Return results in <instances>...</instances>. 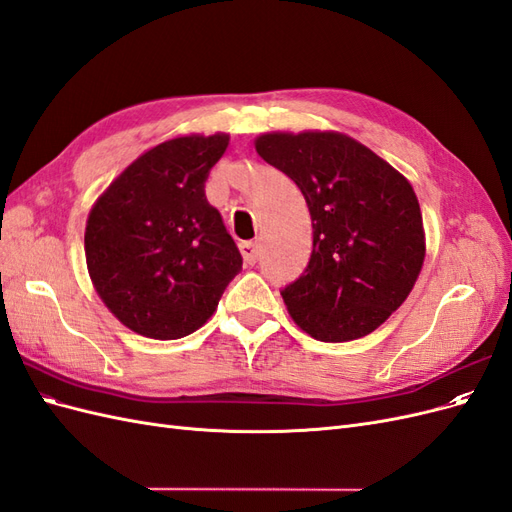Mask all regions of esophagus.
I'll use <instances>...</instances> for the list:
<instances>
[{
	"label": "esophagus",
	"mask_w": 512,
	"mask_h": 512,
	"mask_svg": "<svg viewBox=\"0 0 512 512\" xmlns=\"http://www.w3.org/2000/svg\"><path fill=\"white\" fill-rule=\"evenodd\" d=\"M239 247H241V254H243V260L247 262V265H256L258 256H260V245L256 241H241Z\"/></svg>",
	"instance_id": "34e87169"
}]
</instances>
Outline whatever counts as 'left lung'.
<instances>
[{
  "label": "left lung",
  "instance_id": "8db88e82",
  "mask_svg": "<svg viewBox=\"0 0 512 512\" xmlns=\"http://www.w3.org/2000/svg\"><path fill=\"white\" fill-rule=\"evenodd\" d=\"M256 151L297 183L312 215V256L282 288L292 320L320 342L376 331L423 267V218L412 185L337 132L262 134Z\"/></svg>",
  "mask_w": 512,
  "mask_h": 512
}]
</instances>
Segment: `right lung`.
I'll return each mask as SVG.
<instances>
[{
    "label": "right lung",
    "instance_id": "add662e5",
    "mask_svg": "<svg viewBox=\"0 0 512 512\" xmlns=\"http://www.w3.org/2000/svg\"><path fill=\"white\" fill-rule=\"evenodd\" d=\"M226 134L149 149L89 213L87 269L106 307L138 335L179 339L203 327L243 258L205 183Z\"/></svg>",
    "mask_w": 512,
    "mask_h": 512
}]
</instances>
